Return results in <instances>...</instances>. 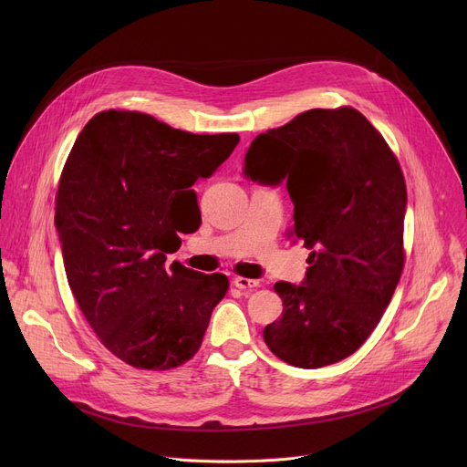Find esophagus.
I'll return each instance as SVG.
<instances>
[{
    "mask_svg": "<svg viewBox=\"0 0 467 467\" xmlns=\"http://www.w3.org/2000/svg\"><path fill=\"white\" fill-rule=\"evenodd\" d=\"M233 284L238 287V289H254L259 285L257 280H252V278H244V276H236L233 280Z\"/></svg>",
    "mask_w": 467,
    "mask_h": 467,
    "instance_id": "esophagus-1",
    "label": "esophagus"
}]
</instances>
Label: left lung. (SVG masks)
<instances>
[{"instance_id":"obj_1","label":"left lung","mask_w":467,"mask_h":467,"mask_svg":"<svg viewBox=\"0 0 467 467\" xmlns=\"http://www.w3.org/2000/svg\"><path fill=\"white\" fill-rule=\"evenodd\" d=\"M244 176L287 187V236L310 250L299 285L275 284L284 310L263 331L266 347L303 369L348 358L403 271L407 187L396 155L358 109H308L252 141Z\"/></svg>"}]
</instances>
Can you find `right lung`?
I'll return each mask as SVG.
<instances>
[{"mask_svg":"<svg viewBox=\"0 0 467 467\" xmlns=\"http://www.w3.org/2000/svg\"><path fill=\"white\" fill-rule=\"evenodd\" d=\"M238 134H191L138 111H102L62 170L55 225L67 284L102 345L138 369L166 371L202 345L225 275L164 265L201 227L191 189L225 162Z\"/></svg>","mask_w":467,"mask_h":467,"instance_id":"obj_1","label":"right lung"}]
</instances>
